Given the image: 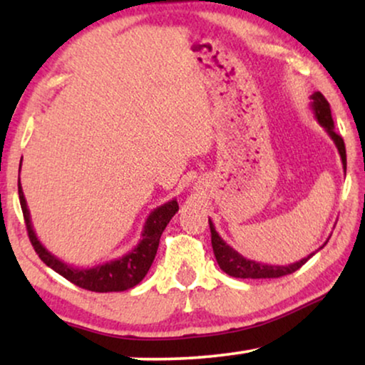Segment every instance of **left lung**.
Instances as JSON below:
<instances>
[{"label": "left lung", "mask_w": 365, "mask_h": 365, "mask_svg": "<svg viewBox=\"0 0 365 365\" xmlns=\"http://www.w3.org/2000/svg\"><path fill=\"white\" fill-rule=\"evenodd\" d=\"M311 99H312L311 109L314 113V118H316L317 123L321 124L324 129H326V133L331 136L334 144H336L337 151H339V154H341L342 166H344V169H346L347 168L346 144H344V139L339 136L336 131H334V119L331 114V106H329L327 99L322 96V93H319V91L314 93ZM209 227H211L212 251H214V256H216L219 267H221L226 274H229V276L239 277V279H274V277H282V276H287V274L296 272L297 269H301L304 264H306L309 259H311L314 254L319 251V249H322L324 246H326L329 241L327 239V241L324 242L316 252L309 254L307 257L301 259V261L289 264V266H271V264L251 261V259L244 257L242 254H239L236 249H232L221 236H219L211 219H209Z\"/></svg>", "instance_id": "left-lung-1"}]
</instances>
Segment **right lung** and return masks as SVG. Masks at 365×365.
<instances>
[{
  "label": "right lung",
  "instance_id": "add662e5",
  "mask_svg": "<svg viewBox=\"0 0 365 365\" xmlns=\"http://www.w3.org/2000/svg\"><path fill=\"white\" fill-rule=\"evenodd\" d=\"M18 194L19 204H21L23 209L24 222H26L29 241H31L39 259H41L48 267H51L53 271H56L59 276H63L64 279H68L69 282H73L74 286L93 292H121L138 286L148 274L154 257H156L159 239H161L163 231L166 229L174 214L179 211L176 199L168 201L166 204L156 207L151 214H149L146 222H144L141 239H139L138 246H134L128 254H124V256L118 259H113V261L98 264V266L94 267H74L49 252L48 249L39 242L36 232H34L33 229L31 216H29V209L26 199H24L19 176Z\"/></svg>",
  "mask_w": 365,
  "mask_h": 365
}]
</instances>
